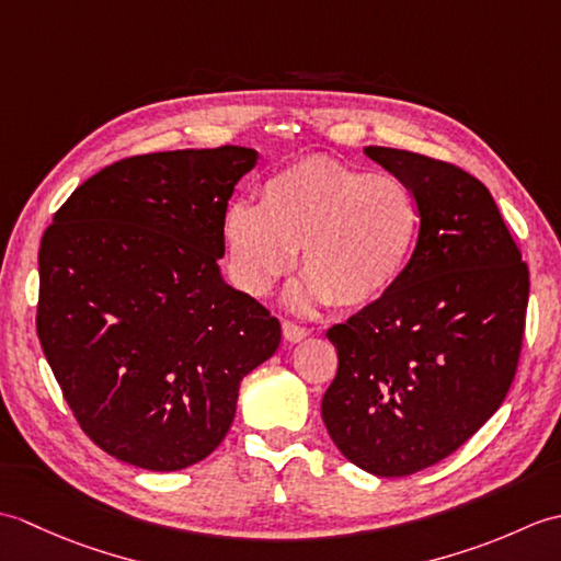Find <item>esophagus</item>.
Listing matches in <instances>:
<instances>
[{
	"label": "esophagus",
	"instance_id": "1",
	"mask_svg": "<svg viewBox=\"0 0 561 561\" xmlns=\"http://www.w3.org/2000/svg\"><path fill=\"white\" fill-rule=\"evenodd\" d=\"M282 332H284V340H287V342H301L304 337H308V328L296 325V323H291V320H284Z\"/></svg>",
	"mask_w": 561,
	"mask_h": 561
}]
</instances>
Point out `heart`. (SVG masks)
Returning a JSON list of instances; mask_svg holds the SVG:
<instances>
[{
    "mask_svg": "<svg viewBox=\"0 0 561 561\" xmlns=\"http://www.w3.org/2000/svg\"><path fill=\"white\" fill-rule=\"evenodd\" d=\"M422 209L396 175H371L330 157H306L274 171L260 205L231 202L221 219L231 279L250 296L272 289L301 250L299 308H364L383 299L408 272Z\"/></svg>",
    "mask_w": 561,
    "mask_h": 561,
    "instance_id": "heart-1",
    "label": "heart"
}]
</instances>
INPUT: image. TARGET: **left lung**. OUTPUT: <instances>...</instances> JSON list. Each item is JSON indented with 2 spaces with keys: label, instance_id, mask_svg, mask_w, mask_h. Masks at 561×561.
<instances>
[{
  "label": "left lung",
  "instance_id": "obj_1",
  "mask_svg": "<svg viewBox=\"0 0 561 561\" xmlns=\"http://www.w3.org/2000/svg\"><path fill=\"white\" fill-rule=\"evenodd\" d=\"M364 151L412 190L422 231L398 287L328 330L340 364L320 412L356 468L404 478L448 458L504 402L530 277L478 178L422 153Z\"/></svg>",
  "mask_w": 561,
  "mask_h": 561
}]
</instances>
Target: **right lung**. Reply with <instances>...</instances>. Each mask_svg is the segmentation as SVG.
Returning <instances> with one entry per match:
<instances>
[{"instance_id": "1", "label": "right lung", "mask_w": 561, "mask_h": 561, "mask_svg": "<svg viewBox=\"0 0 561 561\" xmlns=\"http://www.w3.org/2000/svg\"><path fill=\"white\" fill-rule=\"evenodd\" d=\"M255 149L129 157L81 183L38 250L41 347L79 426L145 470L195 465L279 320L221 279V219Z\"/></svg>"}]
</instances>
